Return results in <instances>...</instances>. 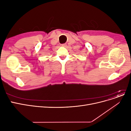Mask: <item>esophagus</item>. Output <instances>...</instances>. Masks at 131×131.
Segmentation results:
<instances>
[{
	"mask_svg": "<svg viewBox=\"0 0 131 131\" xmlns=\"http://www.w3.org/2000/svg\"><path fill=\"white\" fill-rule=\"evenodd\" d=\"M61 46H67V44H66V43H63V44H61Z\"/></svg>",
	"mask_w": 131,
	"mask_h": 131,
	"instance_id": "34e87169",
	"label": "esophagus"
}]
</instances>
